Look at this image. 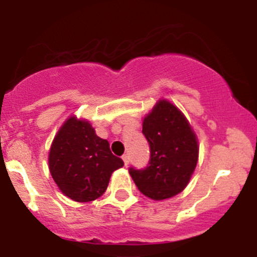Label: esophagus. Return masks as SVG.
I'll return each mask as SVG.
<instances>
[{
    "mask_svg": "<svg viewBox=\"0 0 257 257\" xmlns=\"http://www.w3.org/2000/svg\"><path fill=\"white\" fill-rule=\"evenodd\" d=\"M121 159H123V162H124V165H128L129 164V155L128 154H124L123 157H121Z\"/></svg>",
    "mask_w": 257,
    "mask_h": 257,
    "instance_id": "1",
    "label": "esophagus"
}]
</instances>
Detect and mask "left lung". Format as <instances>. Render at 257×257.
Masks as SVG:
<instances>
[{"mask_svg": "<svg viewBox=\"0 0 257 257\" xmlns=\"http://www.w3.org/2000/svg\"><path fill=\"white\" fill-rule=\"evenodd\" d=\"M143 134L150 148L144 169L129 168L141 193L154 200L184 190L198 163V141L183 113L168 100H159L144 118Z\"/></svg>", "mask_w": 257, "mask_h": 257, "instance_id": "1", "label": "left lung"}]
</instances>
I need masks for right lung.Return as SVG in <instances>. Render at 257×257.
Returning a JSON list of instances; mask_svg holds the SVG:
<instances>
[{
  "mask_svg": "<svg viewBox=\"0 0 257 257\" xmlns=\"http://www.w3.org/2000/svg\"><path fill=\"white\" fill-rule=\"evenodd\" d=\"M49 172L62 193L79 203L93 201L107 190L110 175L124 165L109 143L88 121L69 118L54 137Z\"/></svg>",
  "mask_w": 257,
  "mask_h": 257,
  "instance_id": "right-lung-1",
  "label": "right lung"
}]
</instances>
